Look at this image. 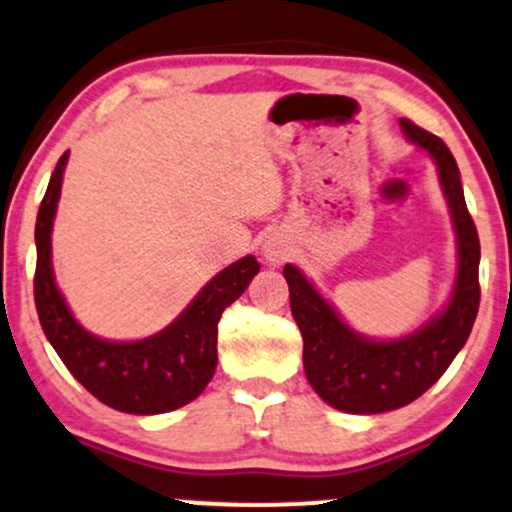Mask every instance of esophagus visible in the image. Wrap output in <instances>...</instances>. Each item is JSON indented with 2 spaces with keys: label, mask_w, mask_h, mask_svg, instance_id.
<instances>
[{
  "label": "esophagus",
  "mask_w": 512,
  "mask_h": 512,
  "mask_svg": "<svg viewBox=\"0 0 512 512\" xmlns=\"http://www.w3.org/2000/svg\"><path fill=\"white\" fill-rule=\"evenodd\" d=\"M263 256H266V261L273 263V266H280V263H285L287 258H290V246L282 242V239L270 237L268 242L263 244Z\"/></svg>",
  "instance_id": "34e87169"
}]
</instances>
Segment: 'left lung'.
<instances>
[{
	"mask_svg": "<svg viewBox=\"0 0 512 512\" xmlns=\"http://www.w3.org/2000/svg\"><path fill=\"white\" fill-rule=\"evenodd\" d=\"M402 131L429 150L438 165L443 194L448 198L458 234V280L441 316L400 340H366L338 316L314 290L302 270L287 263L290 306L304 338V371L318 398L350 414L398 410L424 395L446 374L455 354L470 338L479 311V234L467 210L458 165L441 138L400 119Z\"/></svg>",
	"mask_w": 512,
	"mask_h": 512,
	"instance_id": "left-lung-1",
	"label": "left lung"
}]
</instances>
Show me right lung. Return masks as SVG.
<instances>
[{"mask_svg": "<svg viewBox=\"0 0 512 512\" xmlns=\"http://www.w3.org/2000/svg\"><path fill=\"white\" fill-rule=\"evenodd\" d=\"M69 150L54 167L35 222V309L47 340L71 376L107 407L129 414H162L196 400L218 366V321L261 270L254 256L239 258L198 292L177 321L136 342H107L76 323L52 273V220Z\"/></svg>", "mask_w": 512, "mask_h": 512, "instance_id": "1", "label": "right lung"}]
</instances>
